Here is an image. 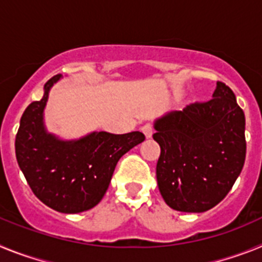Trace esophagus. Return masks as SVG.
<instances>
[{"instance_id": "1", "label": "esophagus", "mask_w": 262, "mask_h": 262, "mask_svg": "<svg viewBox=\"0 0 262 262\" xmlns=\"http://www.w3.org/2000/svg\"><path fill=\"white\" fill-rule=\"evenodd\" d=\"M142 131L147 139L152 138V135H154V126H152L151 123H145L144 126L142 127Z\"/></svg>"}]
</instances>
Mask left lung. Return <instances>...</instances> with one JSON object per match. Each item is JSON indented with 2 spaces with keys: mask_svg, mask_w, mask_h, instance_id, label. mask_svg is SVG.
Returning a JSON list of instances; mask_svg holds the SVG:
<instances>
[{
  "mask_svg": "<svg viewBox=\"0 0 262 262\" xmlns=\"http://www.w3.org/2000/svg\"><path fill=\"white\" fill-rule=\"evenodd\" d=\"M161 148L159 190L182 212L212 209L232 189L245 161V117L232 90L216 82L212 99L155 120Z\"/></svg>",
  "mask_w": 262,
  "mask_h": 262,
  "instance_id": "8db88e82",
  "label": "left lung"
}]
</instances>
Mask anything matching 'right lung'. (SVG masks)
I'll return each mask as SVG.
<instances>
[{
	"label": "right lung",
	"instance_id": "1",
	"mask_svg": "<svg viewBox=\"0 0 262 262\" xmlns=\"http://www.w3.org/2000/svg\"><path fill=\"white\" fill-rule=\"evenodd\" d=\"M61 75L48 80L40 101L30 103L15 138L18 165L31 190L46 206L64 214L93 209L102 200L119 159L144 142L139 131L115 135L94 131L75 140L48 133L45 108Z\"/></svg>",
	"mask_w": 262,
	"mask_h": 262
}]
</instances>
